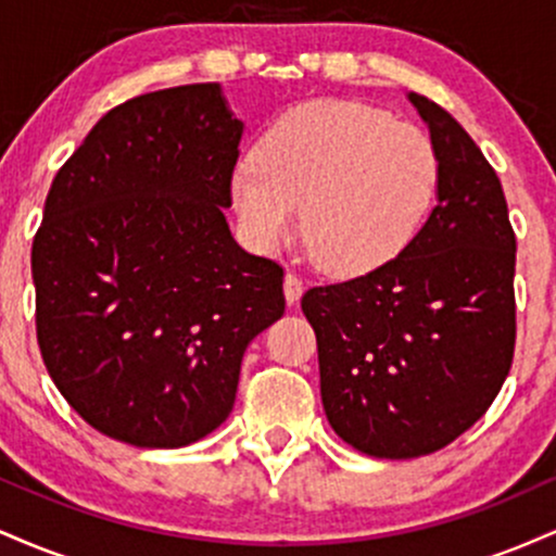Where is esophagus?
<instances>
[{
  "label": "esophagus",
  "instance_id": "1",
  "mask_svg": "<svg viewBox=\"0 0 556 556\" xmlns=\"http://www.w3.org/2000/svg\"><path fill=\"white\" fill-rule=\"evenodd\" d=\"M300 295H303V279H300L298 274L287 271L285 274V298H287V303H290V305L298 303Z\"/></svg>",
  "mask_w": 556,
  "mask_h": 556
}]
</instances>
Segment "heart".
Instances as JSON below:
<instances>
[{"instance_id":"heart-1","label":"heart","mask_w":556,"mask_h":556,"mask_svg":"<svg viewBox=\"0 0 556 556\" xmlns=\"http://www.w3.org/2000/svg\"><path fill=\"white\" fill-rule=\"evenodd\" d=\"M439 190V154L416 125L358 101L292 106L232 172L229 193L261 248L295 229L311 258L355 277L397 258L424 227Z\"/></svg>"}]
</instances>
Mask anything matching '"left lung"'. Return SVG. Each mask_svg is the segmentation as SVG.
I'll list each match as a JSON object with an SVG mask.
<instances>
[{
	"mask_svg": "<svg viewBox=\"0 0 556 556\" xmlns=\"http://www.w3.org/2000/svg\"><path fill=\"white\" fill-rule=\"evenodd\" d=\"M439 154L437 206L410 245L300 300L321 402L371 457L431 455L476 424L515 355V232L496 172L460 123L410 93Z\"/></svg>",
	"mask_w": 556,
	"mask_h": 556,
	"instance_id": "8db88e82",
	"label": "left lung"
}]
</instances>
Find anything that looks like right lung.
Returning <instances> with one entry per match:
<instances>
[{
	"instance_id": "1",
	"label": "right lung",
	"mask_w": 556,
	"mask_h": 556,
	"mask_svg": "<svg viewBox=\"0 0 556 556\" xmlns=\"http://www.w3.org/2000/svg\"><path fill=\"white\" fill-rule=\"evenodd\" d=\"M242 123L219 83L114 106L56 172L34 238L43 366L104 437L175 450L225 424L285 271L235 242Z\"/></svg>"
}]
</instances>
